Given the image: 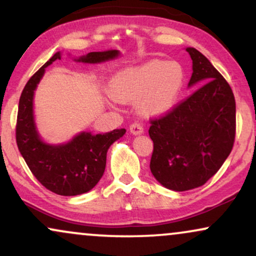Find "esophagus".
I'll use <instances>...</instances> for the list:
<instances>
[{
    "label": "esophagus",
    "mask_w": 256,
    "mask_h": 256,
    "mask_svg": "<svg viewBox=\"0 0 256 256\" xmlns=\"http://www.w3.org/2000/svg\"><path fill=\"white\" fill-rule=\"evenodd\" d=\"M129 130H130L132 134L138 135L144 132V127H142L140 122H134V124H132L130 127H129Z\"/></svg>",
    "instance_id": "34e87169"
}]
</instances>
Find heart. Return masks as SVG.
Wrapping results in <instances>:
<instances>
[{
	"label": "heart",
	"mask_w": 256,
	"mask_h": 256,
	"mask_svg": "<svg viewBox=\"0 0 256 256\" xmlns=\"http://www.w3.org/2000/svg\"><path fill=\"white\" fill-rule=\"evenodd\" d=\"M186 81L178 62L150 60L118 72L112 81V95L122 102L138 100V109L147 116H158L176 104Z\"/></svg>",
	"instance_id": "obj_1"
}]
</instances>
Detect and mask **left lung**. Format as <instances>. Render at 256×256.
I'll use <instances>...</instances> for the list:
<instances>
[{
  "label": "left lung",
  "instance_id": "8db88e82",
  "mask_svg": "<svg viewBox=\"0 0 256 256\" xmlns=\"http://www.w3.org/2000/svg\"><path fill=\"white\" fill-rule=\"evenodd\" d=\"M186 50L193 60L188 86L204 84L160 118L149 120L154 144L150 170L172 190H189L214 176L230 154L236 109L230 86L204 55Z\"/></svg>",
  "mask_w": 256,
  "mask_h": 256
}]
</instances>
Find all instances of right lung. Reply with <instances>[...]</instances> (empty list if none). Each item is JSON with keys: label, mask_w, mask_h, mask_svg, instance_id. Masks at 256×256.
<instances>
[{"label": "right lung", "mask_w": 256, "mask_h": 256, "mask_svg": "<svg viewBox=\"0 0 256 256\" xmlns=\"http://www.w3.org/2000/svg\"><path fill=\"white\" fill-rule=\"evenodd\" d=\"M118 55V50L92 52L78 61L98 63ZM61 58L60 52L44 63L29 78L18 102L16 121V144L32 175L52 193L72 196L87 193L96 186L104 172L107 152L112 142L124 136L126 129H114L104 134L81 132L66 144H44L36 132L32 116V98L46 67Z\"/></svg>", "instance_id": "obj_1"}]
</instances>
